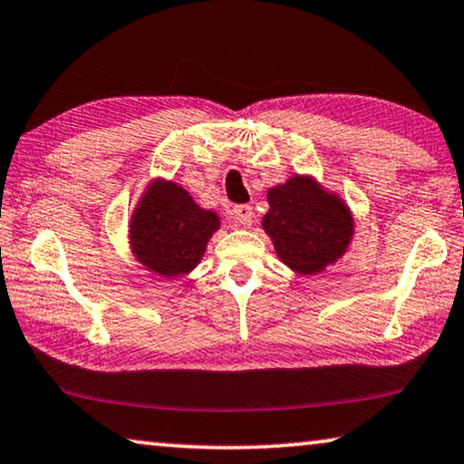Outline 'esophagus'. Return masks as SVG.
<instances>
[{"label": "esophagus", "mask_w": 464, "mask_h": 464, "mask_svg": "<svg viewBox=\"0 0 464 464\" xmlns=\"http://www.w3.org/2000/svg\"><path fill=\"white\" fill-rule=\"evenodd\" d=\"M231 214H233V223H235V227H250V225H252L254 212H252V208L247 206V204L235 206Z\"/></svg>", "instance_id": "esophagus-1"}]
</instances>
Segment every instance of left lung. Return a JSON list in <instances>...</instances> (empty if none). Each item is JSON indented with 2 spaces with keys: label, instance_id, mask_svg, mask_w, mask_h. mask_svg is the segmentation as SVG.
<instances>
[{
  "label": "left lung",
  "instance_id": "obj_1",
  "mask_svg": "<svg viewBox=\"0 0 464 464\" xmlns=\"http://www.w3.org/2000/svg\"><path fill=\"white\" fill-rule=\"evenodd\" d=\"M266 198L271 208L263 227L290 269L313 276L347 250L353 218L341 198L325 193L304 176L269 188Z\"/></svg>",
  "mask_w": 464,
  "mask_h": 464
}]
</instances>
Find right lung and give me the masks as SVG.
<instances>
[{"label":"right lung","instance_id":"obj_1","mask_svg":"<svg viewBox=\"0 0 464 464\" xmlns=\"http://www.w3.org/2000/svg\"><path fill=\"white\" fill-rule=\"evenodd\" d=\"M218 217L201 210L174 182H155L142 195L130 225L136 258L161 277H180L199 263Z\"/></svg>","mask_w":464,"mask_h":464}]
</instances>
